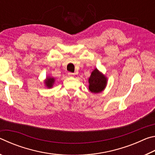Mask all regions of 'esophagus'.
I'll return each mask as SVG.
<instances>
[{
    "label": "esophagus",
    "instance_id": "obj_1",
    "mask_svg": "<svg viewBox=\"0 0 155 155\" xmlns=\"http://www.w3.org/2000/svg\"><path fill=\"white\" fill-rule=\"evenodd\" d=\"M68 76L69 77H74V73H72V72H68Z\"/></svg>",
    "mask_w": 155,
    "mask_h": 155
}]
</instances>
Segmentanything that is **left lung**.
Here are the masks:
<instances>
[{
    "label": "left lung",
    "instance_id": "obj_1",
    "mask_svg": "<svg viewBox=\"0 0 155 155\" xmlns=\"http://www.w3.org/2000/svg\"><path fill=\"white\" fill-rule=\"evenodd\" d=\"M89 90L94 94L101 93L106 88L107 78L103 72L95 68L91 73L88 79Z\"/></svg>",
    "mask_w": 155,
    "mask_h": 155
}]
</instances>
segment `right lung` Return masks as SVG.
<instances>
[{
	"label": "right lung",
	"instance_id": "add662e5",
	"mask_svg": "<svg viewBox=\"0 0 155 155\" xmlns=\"http://www.w3.org/2000/svg\"><path fill=\"white\" fill-rule=\"evenodd\" d=\"M54 82H55V79H54V78L52 77H50V76H47L46 79L44 80V85H45L46 87L47 88H52L53 87V85Z\"/></svg>",
	"mask_w": 155,
	"mask_h": 155
}]
</instances>
